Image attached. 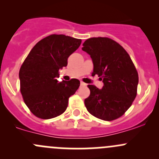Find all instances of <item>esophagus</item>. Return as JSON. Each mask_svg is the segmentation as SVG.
<instances>
[{
  "label": "esophagus",
  "instance_id": "obj_1",
  "mask_svg": "<svg viewBox=\"0 0 159 159\" xmlns=\"http://www.w3.org/2000/svg\"><path fill=\"white\" fill-rule=\"evenodd\" d=\"M81 86H86V84L84 82H81Z\"/></svg>",
  "mask_w": 159,
  "mask_h": 159
}]
</instances>
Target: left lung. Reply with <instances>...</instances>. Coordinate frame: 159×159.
Here are the masks:
<instances>
[{
    "label": "left lung",
    "instance_id": "obj_1",
    "mask_svg": "<svg viewBox=\"0 0 159 159\" xmlns=\"http://www.w3.org/2000/svg\"><path fill=\"white\" fill-rule=\"evenodd\" d=\"M82 50L92 59V74L104 83L102 89L88 85L90 95L84 99L88 111L104 121L120 118L137 95L139 75L129 54L115 41L102 37L86 40Z\"/></svg>",
    "mask_w": 159,
    "mask_h": 159
}]
</instances>
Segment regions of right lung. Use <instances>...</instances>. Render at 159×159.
<instances>
[{
	"mask_svg": "<svg viewBox=\"0 0 159 159\" xmlns=\"http://www.w3.org/2000/svg\"><path fill=\"white\" fill-rule=\"evenodd\" d=\"M81 40L64 34H51L38 41L19 70L20 90L25 105L34 115L50 119L63 114L68 99L80 86L79 80L59 82V69L68 65V57Z\"/></svg>",
	"mask_w": 159,
	"mask_h": 159,
	"instance_id": "right-lung-1",
	"label": "right lung"
}]
</instances>
